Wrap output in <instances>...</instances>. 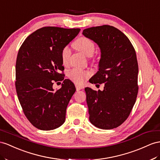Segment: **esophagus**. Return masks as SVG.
Returning <instances> with one entry per match:
<instances>
[{"label":"esophagus","mask_w":160,"mask_h":160,"mask_svg":"<svg viewBox=\"0 0 160 160\" xmlns=\"http://www.w3.org/2000/svg\"><path fill=\"white\" fill-rule=\"evenodd\" d=\"M76 91H78L80 90H82L83 88V87H82V86H80L78 84H76Z\"/></svg>","instance_id":"34e87169"}]
</instances>
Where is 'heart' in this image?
Returning a JSON list of instances; mask_svg holds the SVG:
<instances>
[{"label": "heart", "instance_id": "obj_1", "mask_svg": "<svg viewBox=\"0 0 160 160\" xmlns=\"http://www.w3.org/2000/svg\"><path fill=\"white\" fill-rule=\"evenodd\" d=\"M74 47L78 50L82 52L87 57H92L95 51V44L93 41L87 37H80L77 39L74 43ZM71 50L69 46H65L61 52V60L64 65H68L70 59ZM90 76L87 71L80 69L74 68L68 72V76L71 80L76 84H82L84 80Z\"/></svg>", "mask_w": 160, "mask_h": 160}]
</instances>
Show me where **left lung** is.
Returning <instances> with one entry per match:
<instances>
[{"instance_id":"obj_1","label":"left lung","mask_w":160,"mask_h":160,"mask_svg":"<svg viewBox=\"0 0 160 160\" xmlns=\"http://www.w3.org/2000/svg\"><path fill=\"white\" fill-rule=\"evenodd\" d=\"M99 45V71L89 82L104 83L103 91L86 88L89 120L97 128L109 130L125 122L136 102L138 66L133 45L116 28L103 25L82 32Z\"/></svg>"}]
</instances>
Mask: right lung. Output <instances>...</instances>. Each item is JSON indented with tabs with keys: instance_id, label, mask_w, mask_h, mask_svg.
I'll use <instances>...</instances> for the list:
<instances>
[{
	"instance_id": "right-lung-1",
	"label": "right lung",
	"mask_w": 160,
	"mask_h": 160,
	"mask_svg": "<svg viewBox=\"0 0 160 160\" xmlns=\"http://www.w3.org/2000/svg\"><path fill=\"white\" fill-rule=\"evenodd\" d=\"M80 30L41 28L28 36L19 49L16 92L27 119L38 129L53 130L65 122L67 106L76 88L70 80H64L61 52ZM63 80L62 87L54 91L53 84Z\"/></svg>"
}]
</instances>
